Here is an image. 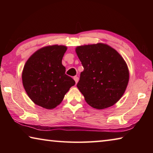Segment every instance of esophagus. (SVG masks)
Returning a JSON list of instances; mask_svg holds the SVG:
<instances>
[{
	"label": "esophagus",
	"instance_id": "obj_1",
	"mask_svg": "<svg viewBox=\"0 0 153 153\" xmlns=\"http://www.w3.org/2000/svg\"><path fill=\"white\" fill-rule=\"evenodd\" d=\"M74 79L75 80V82H76V83L77 84V83L78 82V81H79V77H77V76H74Z\"/></svg>",
	"mask_w": 153,
	"mask_h": 153
}]
</instances>
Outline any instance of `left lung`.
Instances as JSON below:
<instances>
[{
  "label": "left lung",
  "mask_w": 153,
  "mask_h": 153,
  "mask_svg": "<svg viewBox=\"0 0 153 153\" xmlns=\"http://www.w3.org/2000/svg\"><path fill=\"white\" fill-rule=\"evenodd\" d=\"M76 51L84 67L77 87L88 104L98 109L115 104L129 81L123 59L115 49L101 43L78 46Z\"/></svg>",
  "instance_id": "8db88e82"
}]
</instances>
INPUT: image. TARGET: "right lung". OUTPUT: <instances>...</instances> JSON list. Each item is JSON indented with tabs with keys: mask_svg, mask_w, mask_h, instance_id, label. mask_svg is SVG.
Here are the masks:
<instances>
[{
	"mask_svg": "<svg viewBox=\"0 0 153 153\" xmlns=\"http://www.w3.org/2000/svg\"><path fill=\"white\" fill-rule=\"evenodd\" d=\"M66 50L65 46H46L27 61L22 74L23 85L35 104L48 109L54 108L76 84L65 74V67L62 65Z\"/></svg>",
	"mask_w": 153,
	"mask_h": 153,
	"instance_id": "right-lung-1",
	"label": "right lung"
}]
</instances>
